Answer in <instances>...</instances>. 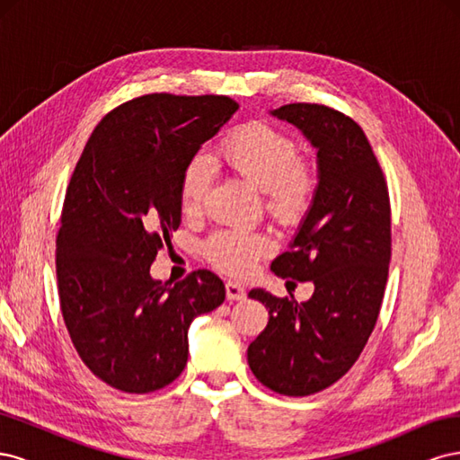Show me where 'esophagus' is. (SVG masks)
Returning a JSON list of instances; mask_svg holds the SVG:
<instances>
[{"label":"esophagus","mask_w":460,"mask_h":460,"mask_svg":"<svg viewBox=\"0 0 460 460\" xmlns=\"http://www.w3.org/2000/svg\"><path fill=\"white\" fill-rule=\"evenodd\" d=\"M226 297L230 301H240L245 297V289L235 282H226Z\"/></svg>","instance_id":"esophagus-1"}]
</instances>
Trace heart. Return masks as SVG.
<instances>
[{
  "label": "heart",
  "instance_id": "heart-1",
  "mask_svg": "<svg viewBox=\"0 0 460 460\" xmlns=\"http://www.w3.org/2000/svg\"><path fill=\"white\" fill-rule=\"evenodd\" d=\"M222 164L247 184L264 191L267 211L286 226L301 222L316 198V172L299 157L291 137L264 122H249L232 130L217 149ZM211 184V169L201 157L191 159L180 178V207L191 215L203 203ZM272 249L267 234L249 230H218L205 243V255L230 276H245Z\"/></svg>",
  "mask_w": 460,
  "mask_h": 460
}]
</instances>
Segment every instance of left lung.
<instances>
[{
	"label": "left lung",
	"mask_w": 460,
	"mask_h": 460,
	"mask_svg": "<svg viewBox=\"0 0 460 460\" xmlns=\"http://www.w3.org/2000/svg\"><path fill=\"white\" fill-rule=\"evenodd\" d=\"M270 115L303 132L318 164L311 211L270 269L313 282L314 291L303 303L249 291L269 309V324L247 347V363L272 392L305 397L336 384L365 349L392 259V208L380 163L353 119L318 103H289Z\"/></svg>",
	"instance_id": "obj_1"
}]
</instances>
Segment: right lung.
I'll list each match as a JSON object with an SVG mask.
<instances>
[{
    "label": "right lung",
    "instance_id": "add662e5",
    "mask_svg": "<svg viewBox=\"0 0 460 460\" xmlns=\"http://www.w3.org/2000/svg\"><path fill=\"white\" fill-rule=\"evenodd\" d=\"M226 95L149 93L93 128L68 182L58 234L65 326L84 365L127 394L169 385L188 363L191 320L225 301L211 270L153 280L180 226V178L238 111Z\"/></svg>",
    "mask_w": 460,
    "mask_h": 460
}]
</instances>
